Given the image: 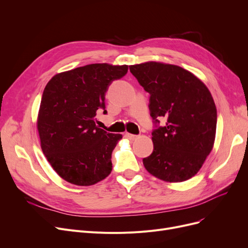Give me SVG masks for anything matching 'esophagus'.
<instances>
[{
    "mask_svg": "<svg viewBox=\"0 0 248 248\" xmlns=\"http://www.w3.org/2000/svg\"><path fill=\"white\" fill-rule=\"evenodd\" d=\"M125 137H126L128 140H134L137 139V136H136V135H132V134H129V133H126V134H125Z\"/></svg>",
    "mask_w": 248,
    "mask_h": 248,
    "instance_id": "1",
    "label": "esophagus"
}]
</instances>
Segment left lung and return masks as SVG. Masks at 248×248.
I'll list each match as a JSON object with an SVG mask.
<instances>
[{"label": "left lung", "instance_id": "obj_1", "mask_svg": "<svg viewBox=\"0 0 248 248\" xmlns=\"http://www.w3.org/2000/svg\"><path fill=\"white\" fill-rule=\"evenodd\" d=\"M129 71L150 93L153 153L147 171L168 182H183L200 170L213 148L217 110L210 91L191 72L159 62L131 65ZM165 119L164 126L159 120Z\"/></svg>", "mask_w": 248, "mask_h": 248}]
</instances>
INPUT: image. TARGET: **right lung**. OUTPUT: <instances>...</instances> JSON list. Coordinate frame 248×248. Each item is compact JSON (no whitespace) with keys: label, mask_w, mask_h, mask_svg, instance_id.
<instances>
[{"label":"right lung","mask_w":248,"mask_h":248,"mask_svg":"<svg viewBox=\"0 0 248 248\" xmlns=\"http://www.w3.org/2000/svg\"><path fill=\"white\" fill-rule=\"evenodd\" d=\"M127 69V65L89 64L56 74L47 83L37 123L41 148L69 183L90 186L110 174L111 153L123 137L99 128L95 116L99 109L108 113V86Z\"/></svg>","instance_id":"add662e5"}]
</instances>
